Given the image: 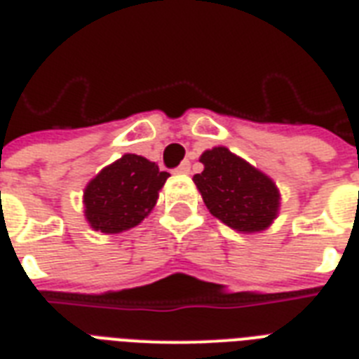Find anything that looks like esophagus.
Here are the masks:
<instances>
[{
	"mask_svg": "<svg viewBox=\"0 0 359 359\" xmlns=\"http://www.w3.org/2000/svg\"><path fill=\"white\" fill-rule=\"evenodd\" d=\"M175 171H177V173H182V175H188L190 173V162H188V160H184V162L180 163L179 168L175 169Z\"/></svg>",
	"mask_w": 359,
	"mask_h": 359,
	"instance_id": "1",
	"label": "esophagus"
}]
</instances>
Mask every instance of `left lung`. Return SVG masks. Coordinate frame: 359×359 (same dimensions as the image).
<instances>
[{
	"instance_id": "8db88e82",
	"label": "left lung",
	"mask_w": 359,
	"mask_h": 359,
	"mask_svg": "<svg viewBox=\"0 0 359 359\" xmlns=\"http://www.w3.org/2000/svg\"><path fill=\"white\" fill-rule=\"evenodd\" d=\"M199 162L205 169L194 175V182L212 216L240 233L270 227L281 199L270 177L225 147L205 151Z\"/></svg>"
}]
</instances>
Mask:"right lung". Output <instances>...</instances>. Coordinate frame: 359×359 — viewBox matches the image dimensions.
<instances>
[{"mask_svg":"<svg viewBox=\"0 0 359 359\" xmlns=\"http://www.w3.org/2000/svg\"><path fill=\"white\" fill-rule=\"evenodd\" d=\"M168 177V171L137 154L109 163L83 190V212L91 229L117 235L140 225L156 205Z\"/></svg>","mask_w":359,"mask_h":359,"instance_id":"1","label":"right lung"}]
</instances>
